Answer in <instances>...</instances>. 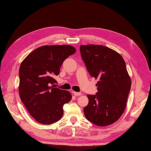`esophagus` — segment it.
<instances>
[{"label":"esophagus","mask_w":151,"mask_h":151,"mask_svg":"<svg viewBox=\"0 0 151 151\" xmlns=\"http://www.w3.org/2000/svg\"><path fill=\"white\" fill-rule=\"evenodd\" d=\"M74 94H75V96H80L82 95V93H81V92H74Z\"/></svg>","instance_id":"obj_1"}]
</instances>
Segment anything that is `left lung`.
<instances>
[{
  "label": "left lung",
  "mask_w": 151,
  "mask_h": 151,
  "mask_svg": "<svg viewBox=\"0 0 151 151\" xmlns=\"http://www.w3.org/2000/svg\"><path fill=\"white\" fill-rule=\"evenodd\" d=\"M80 50L88 72L98 80L97 93L87 95L85 116L98 126L112 124L124 111L131 89L125 61L119 53L103 45H80Z\"/></svg>",
  "instance_id": "obj_1"
}]
</instances>
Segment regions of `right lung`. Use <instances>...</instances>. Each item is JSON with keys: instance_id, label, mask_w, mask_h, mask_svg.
I'll use <instances>...</instances> for the list:
<instances>
[{"instance_id": "add662e5", "label": "right lung", "mask_w": 151, "mask_h": 151, "mask_svg": "<svg viewBox=\"0 0 151 151\" xmlns=\"http://www.w3.org/2000/svg\"><path fill=\"white\" fill-rule=\"evenodd\" d=\"M76 52L71 45H46L34 50L22 61L19 69V94L30 115L42 124L63 117V106L71 101L68 91L54 87V76L64 60Z\"/></svg>"}]
</instances>
